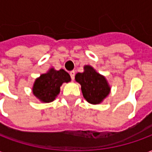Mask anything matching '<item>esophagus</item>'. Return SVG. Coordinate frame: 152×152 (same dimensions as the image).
I'll use <instances>...</instances> for the list:
<instances>
[{
	"mask_svg": "<svg viewBox=\"0 0 152 152\" xmlns=\"http://www.w3.org/2000/svg\"><path fill=\"white\" fill-rule=\"evenodd\" d=\"M75 72L74 71H72V72H70V76H71V78H72V80H74V78H75Z\"/></svg>",
	"mask_w": 152,
	"mask_h": 152,
	"instance_id": "34e87169",
	"label": "esophagus"
}]
</instances>
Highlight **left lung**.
Masks as SVG:
<instances>
[{
	"label": "left lung",
	"mask_w": 152,
	"mask_h": 152,
	"mask_svg": "<svg viewBox=\"0 0 152 152\" xmlns=\"http://www.w3.org/2000/svg\"><path fill=\"white\" fill-rule=\"evenodd\" d=\"M75 80L81 86L85 99L94 105L103 102L111 92V86L105 76L90 65H85L84 72L77 73Z\"/></svg>",
	"instance_id": "1"
}]
</instances>
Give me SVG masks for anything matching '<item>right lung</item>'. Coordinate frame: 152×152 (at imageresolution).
I'll return each mask as SVG.
<instances>
[{
  "instance_id": "1",
  "label": "right lung",
  "mask_w": 152,
  "mask_h": 152,
  "mask_svg": "<svg viewBox=\"0 0 152 152\" xmlns=\"http://www.w3.org/2000/svg\"><path fill=\"white\" fill-rule=\"evenodd\" d=\"M70 81L71 76L66 71H57L51 67L47 72L41 74L36 79L31 89L32 94L40 102H51L58 95L61 86Z\"/></svg>"
}]
</instances>
